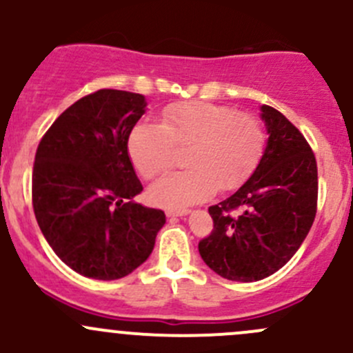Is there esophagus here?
<instances>
[{"label": "esophagus", "mask_w": 353, "mask_h": 353, "mask_svg": "<svg viewBox=\"0 0 353 353\" xmlns=\"http://www.w3.org/2000/svg\"><path fill=\"white\" fill-rule=\"evenodd\" d=\"M190 213V210L188 208H167L165 210V215L167 216H184Z\"/></svg>", "instance_id": "obj_1"}]
</instances>
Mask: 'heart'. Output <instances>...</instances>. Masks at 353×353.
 <instances>
[{
	"mask_svg": "<svg viewBox=\"0 0 353 353\" xmlns=\"http://www.w3.org/2000/svg\"><path fill=\"white\" fill-rule=\"evenodd\" d=\"M263 124L248 114L210 102H184L162 112L160 124L140 123L128 140L131 162L147 179L170 169L174 148H188V169L163 176L150 188L152 201L186 206L229 191L252 174L265 152Z\"/></svg>",
	"mask_w": 353,
	"mask_h": 353,
	"instance_id": "obj_1",
	"label": "heart"
}]
</instances>
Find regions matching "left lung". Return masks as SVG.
<instances>
[{"label":"left lung","instance_id":"left-lung-1","mask_svg":"<svg viewBox=\"0 0 353 353\" xmlns=\"http://www.w3.org/2000/svg\"><path fill=\"white\" fill-rule=\"evenodd\" d=\"M261 119L268 141L258 167L232 196L210 206L213 230L198 244L203 261L232 282H258L279 272L316 216L318 165L311 147L276 109L261 105Z\"/></svg>","mask_w":353,"mask_h":353}]
</instances>
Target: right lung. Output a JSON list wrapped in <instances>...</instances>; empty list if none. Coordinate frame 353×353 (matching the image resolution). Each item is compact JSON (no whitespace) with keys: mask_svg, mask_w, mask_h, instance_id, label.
Returning a JSON list of instances; mask_svg holds the SVG:
<instances>
[{"mask_svg":"<svg viewBox=\"0 0 353 353\" xmlns=\"http://www.w3.org/2000/svg\"><path fill=\"white\" fill-rule=\"evenodd\" d=\"M145 110L141 94L102 88L70 105L37 147L35 219L56 256L88 279L130 275L165 223L162 210L133 201L143 186L128 140Z\"/></svg>","mask_w":353,"mask_h":353,"instance_id":"add662e5","label":"right lung"}]
</instances>
